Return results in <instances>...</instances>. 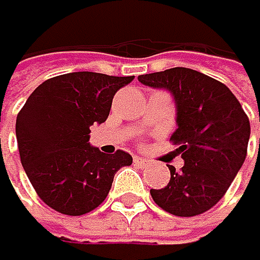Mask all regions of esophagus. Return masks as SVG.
I'll list each match as a JSON object with an SVG mask.
<instances>
[{
	"mask_svg": "<svg viewBox=\"0 0 260 260\" xmlns=\"http://www.w3.org/2000/svg\"><path fill=\"white\" fill-rule=\"evenodd\" d=\"M133 162L138 164V166H146V164H148V159L141 158V156H133Z\"/></svg>",
	"mask_w": 260,
	"mask_h": 260,
	"instance_id": "1",
	"label": "esophagus"
}]
</instances>
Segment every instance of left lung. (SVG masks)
Masks as SVG:
<instances>
[{"label": "left lung", "instance_id": "1", "mask_svg": "<svg viewBox=\"0 0 260 260\" xmlns=\"http://www.w3.org/2000/svg\"><path fill=\"white\" fill-rule=\"evenodd\" d=\"M138 81L171 91L177 107L171 141L184 166H169V184L150 190L154 204L176 216L207 212L226 193L246 159L249 119L226 86L200 71L177 67L141 75Z\"/></svg>", "mask_w": 260, "mask_h": 260}]
</instances>
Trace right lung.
<instances>
[{
    "label": "right lung",
    "mask_w": 260,
    "mask_h": 260,
    "mask_svg": "<svg viewBox=\"0 0 260 260\" xmlns=\"http://www.w3.org/2000/svg\"><path fill=\"white\" fill-rule=\"evenodd\" d=\"M133 76L78 71L47 79L17 114L22 168L40 200L63 215L79 216L106 200L115 173L130 166L122 150L101 153L89 127L107 120L115 92Z\"/></svg>",
    "instance_id": "right-lung-1"
}]
</instances>
